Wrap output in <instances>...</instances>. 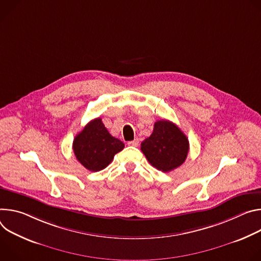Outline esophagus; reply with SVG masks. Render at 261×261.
I'll list each match as a JSON object with an SVG mask.
<instances>
[{"label":"esophagus","instance_id":"obj_1","mask_svg":"<svg viewBox=\"0 0 261 261\" xmlns=\"http://www.w3.org/2000/svg\"><path fill=\"white\" fill-rule=\"evenodd\" d=\"M127 145L128 146H133V147H137L139 145V139H135L133 141L127 142Z\"/></svg>","mask_w":261,"mask_h":261}]
</instances>
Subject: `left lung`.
I'll return each instance as SVG.
<instances>
[{"label":"left lung","mask_w":261,"mask_h":261,"mask_svg":"<svg viewBox=\"0 0 261 261\" xmlns=\"http://www.w3.org/2000/svg\"><path fill=\"white\" fill-rule=\"evenodd\" d=\"M189 149L187 136L169 120L156 121L150 137L141 143V150L148 162L163 172H170L182 165Z\"/></svg>","instance_id":"8db88e82"}]
</instances>
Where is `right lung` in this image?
<instances>
[{"mask_svg": "<svg viewBox=\"0 0 261 261\" xmlns=\"http://www.w3.org/2000/svg\"><path fill=\"white\" fill-rule=\"evenodd\" d=\"M76 160L90 171L97 172L113 161L114 155L124 148V143L110 135L100 118L91 120L72 144Z\"/></svg>", "mask_w": 261, "mask_h": 261, "instance_id": "right-lung-1", "label": "right lung"}]
</instances>
